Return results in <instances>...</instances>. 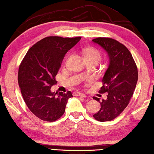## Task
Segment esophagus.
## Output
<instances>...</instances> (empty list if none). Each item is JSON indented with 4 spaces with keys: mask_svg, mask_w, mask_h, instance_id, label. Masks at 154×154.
I'll use <instances>...</instances> for the list:
<instances>
[{
    "mask_svg": "<svg viewBox=\"0 0 154 154\" xmlns=\"http://www.w3.org/2000/svg\"><path fill=\"white\" fill-rule=\"evenodd\" d=\"M75 95H77V96H80V97H86V95L85 94H83V93H79V92H75Z\"/></svg>",
    "mask_w": 154,
    "mask_h": 154,
    "instance_id": "obj_1",
    "label": "esophagus"
}]
</instances>
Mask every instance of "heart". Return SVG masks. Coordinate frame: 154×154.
<instances>
[{
	"instance_id": "b5f03b06",
	"label": "heart",
	"mask_w": 154,
	"mask_h": 154,
	"mask_svg": "<svg viewBox=\"0 0 154 154\" xmlns=\"http://www.w3.org/2000/svg\"><path fill=\"white\" fill-rule=\"evenodd\" d=\"M83 54L86 59L88 60H95V61H100L101 59L102 54L97 48L90 47L83 49Z\"/></svg>"
}]
</instances>
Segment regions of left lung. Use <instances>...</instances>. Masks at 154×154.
<instances>
[{"instance_id": "8db88e82", "label": "left lung", "mask_w": 154, "mask_h": 154, "mask_svg": "<svg viewBox=\"0 0 154 154\" xmlns=\"http://www.w3.org/2000/svg\"><path fill=\"white\" fill-rule=\"evenodd\" d=\"M93 42L103 48L109 57V65L103 78L100 93L107 98L93 97L100 102V109L93 115L100 122L111 121L122 112L132 97L138 81V70L130 51L112 38L97 37Z\"/></svg>"}]
</instances>
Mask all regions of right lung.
Instances as JSON below:
<instances>
[{
  "label": "right lung",
  "instance_id": "add662e5",
  "mask_svg": "<svg viewBox=\"0 0 154 154\" xmlns=\"http://www.w3.org/2000/svg\"><path fill=\"white\" fill-rule=\"evenodd\" d=\"M81 39L51 36L41 39L29 49L20 65L18 84L24 101L42 120L54 122L63 115L71 91L51 92L56 75L67 51Z\"/></svg>",
  "mask_w": 154,
  "mask_h": 154
}]
</instances>
